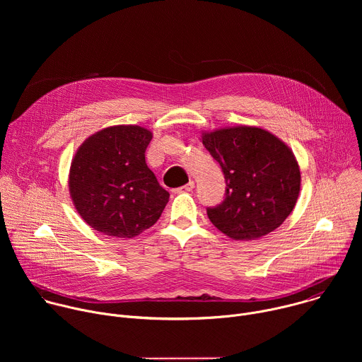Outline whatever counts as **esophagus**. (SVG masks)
Wrapping results in <instances>:
<instances>
[{
	"instance_id": "esophagus-1",
	"label": "esophagus",
	"mask_w": 362,
	"mask_h": 362,
	"mask_svg": "<svg viewBox=\"0 0 362 362\" xmlns=\"http://www.w3.org/2000/svg\"><path fill=\"white\" fill-rule=\"evenodd\" d=\"M193 187H194V182H189V183H186L185 186H180V187H177V189H175V192L176 193H186V192H192L193 190Z\"/></svg>"
}]
</instances>
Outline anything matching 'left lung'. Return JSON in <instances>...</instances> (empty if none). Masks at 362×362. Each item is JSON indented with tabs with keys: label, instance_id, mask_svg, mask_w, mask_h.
Returning a JSON list of instances; mask_svg holds the SVG:
<instances>
[{
	"label": "left lung",
	"instance_id": "left-lung-1",
	"mask_svg": "<svg viewBox=\"0 0 362 362\" xmlns=\"http://www.w3.org/2000/svg\"><path fill=\"white\" fill-rule=\"evenodd\" d=\"M202 141L226 182L223 200L206 208L211 222L236 240L279 228L293 211L300 186L289 147L269 132L247 126L204 133Z\"/></svg>",
	"mask_w": 362,
	"mask_h": 362
}]
</instances>
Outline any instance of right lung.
Listing matches in <instances>:
<instances>
[{"label": "right lung", "mask_w": 362, "mask_h": 362, "mask_svg": "<svg viewBox=\"0 0 362 362\" xmlns=\"http://www.w3.org/2000/svg\"><path fill=\"white\" fill-rule=\"evenodd\" d=\"M151 133L115 126L88 137L70 169V193L80 216L94 230L133 238L160 218L169 192L146 165Z\"/></svg>", "instance_id": "add662e5"}]
</instances>
